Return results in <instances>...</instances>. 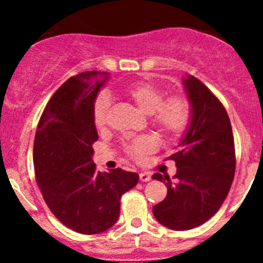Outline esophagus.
Here are the masks:
<instances>
[{
	"label": "esophagus",
	"mask_w": 263,
	"mask_h": 263,
	"mask_svg": "<svg viewBox=\"0 0 263 263\" xmlns=\"http://www.w3.org/2000/svg\"><path fill=\"white\" fill-rule=\"evenodd\" d=\"M140 180L141 182H148V180H151V174L147 173V172H142V173H140Z\"/></svg>",
	"instance_id": "34e87169"
}]
</instances>
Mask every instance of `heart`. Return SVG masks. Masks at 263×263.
Instances as JSON below:
<instances>
[{
	"mask_svg": "<svg viewBox=\"0 0 263 263\" xmlns=\"http://www.w3.org/2000/svg\"><path fill=\"white\" fill-rule=\"evenodd\" d=\"M125 95L143 114L149 115L151 122L163 134L174 135L183 131L190 119V104L182 95H171L164 99V91L156 84L138 81L125 89ZM110 108V99L100 93L92 105V120L96 128L105 127ZM156 149V142L151 137H140L126 146L132 158L140 159Z\"/></svg>",
	"mask_w": 263,
	"mask_h": 263,
	"instance_id": "1",
	"label": "heart"
}]
</instances>
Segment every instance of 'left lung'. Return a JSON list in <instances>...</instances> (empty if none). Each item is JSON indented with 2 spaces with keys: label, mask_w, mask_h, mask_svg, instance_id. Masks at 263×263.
I'll return each mask as SVG.
<instances>
[{
  "label": "left lung",
  "mask_w": 263,
  "mask_h": 263,
  "mask_svg": "<svg viewBox=\"0 0 263 263\" xmlns=\"http://www.w3.org/2000/svg\"><path fill=\"white\" fill-rule=\"evenodd\" d=\"M183 85L190 102V125L179 147L168 157L177 165L174 182H165L167 197L153 206L157 221L172 230H190L208 221L220 209L234 180L236 158L230 119L220 100L189 75Z\"/></svg>",
  "instance_id": "1"
}]
</instances>
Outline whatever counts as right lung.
<instances>
[{
    "label": "right lung",
    "instance_id": "right-lung-1",
    "mask_svg": "<svg viewBox=\"0 0 263 263\" xmlns=\"http://www.w3.org/2000/svg\"><path fill=\"white\" fill-rule=\"evenodd\" d=\"M106 80L100 71L66 80L45 106L33 147L35 180L48 208L63 225L85 235L110 229L121 197L138 183L137 173L121 168L102 173L92 161L99 138L92 105Z\"/></svg>",
    "mask_w": 263,
    "mask_h": 263
}]
</instances>
